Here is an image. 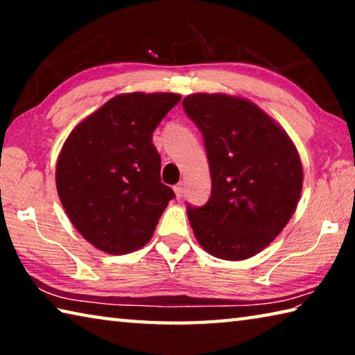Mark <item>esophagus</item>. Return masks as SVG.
<instances>
[{"label":"esophagus","instance_id":"34e87169","mask_svg":"<svg viewBox=\"0 0 355 355\" xmlns=\"http://www.w3.org/2000/svg\"><path fill=\"white\" fill-rule=\"evenodd\" d=\"M173 192H175L177 199H182V197H183V183L173 186Z\"/></svg>","mask_w":355,"mask_h":355}]
</instances>
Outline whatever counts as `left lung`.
I'll list each match as a JSON object with an SVG mask.
<instances>
[{
    "label": "left lung",
    "mask_w": 355,
    "mask_h": 355,
    "mask_svg": "<svg viewBox=\"0 0 355 355\" xmlns=\"http://www.w3.org/2000/svg\"><path fill=\"white\" fill-rule=\"evenodd\" d=\"M184 112L202 131L211 175L203 207L188 205L197 241L220 260H245L274 241L302 189V164L284 128L252 101L192 94Z\"/></svg>",
    "instance_id": "8db88e82"
}]
</instances>
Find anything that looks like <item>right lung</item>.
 I'll return each mask as SVG.
<instances>
[{"instance_id":"right-lung-1","label":"right lung","mask_w":355,"mask_h":355,"mask_svg":"<svg viewBox=\"0 0 355 355\" xmlns=\"http://www.w3.org/2000/svg\"><path fill=\"white\" fill-rule=\"evenodd\" d=\"M178 94H120L86 117L64 142L56 164L59 199L84 239L111 255L152 238L175 194L161 183L153 131Z\"/></svg>"}]
</instances>
